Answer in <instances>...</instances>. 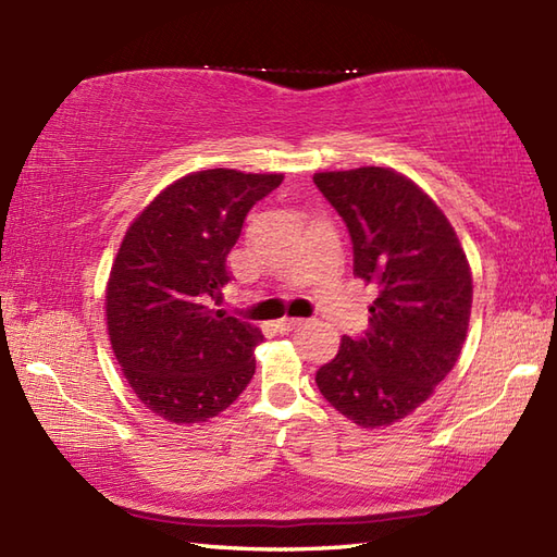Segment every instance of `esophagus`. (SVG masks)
<instances>
[{
  "mask_svg": "<svg viewBox=\"0 0 557 557\" xmlns=\"http://www.w3.org/2000/svg\"><path fill=\"white\" fill-rule=\"evenodd\" d=\"M304 325V318H282V321L277 323V327L282 330V333H289V330Z\"/></svg>",
  "mask_w": 557,
  "mask_h": 557,
  "instance_id": "1",
  "label": "esophagus"
}]
</instances>
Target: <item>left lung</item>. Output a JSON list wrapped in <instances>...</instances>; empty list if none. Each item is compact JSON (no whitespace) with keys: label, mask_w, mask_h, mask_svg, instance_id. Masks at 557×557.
Returning a JSON list of instances; mask_svg holds the SVG:
<instances>
[{"label":"left lung","mask_w":557,"mask_h":557,"mask_svg":"<svg viewBox=\"0 0 557 557\" xmlns=\"http://www.w3.org/2000/svg\"><path fill=\"white\" fill-rule=\"evenodd\" d=\"M354 244V275L377 287L369 330L342 337L318 389L361 429L393 425L445 381L467 339L471 270L453 224L389 168L318 172Z\"/></svg>","instance_id":"obj_1"}]
</instances>
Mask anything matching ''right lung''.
<instances>
[{
  "mask_svg": "<svg viewBox=\"0 0 557 557\" xmlns=\"http://www.w3.org/2000/svg\"><path fill=\"white\" fill-rule=\"evenodd\" d=\"M282 180L222 168L186 174L124 236L104 297L110 342L128 385L164 421H208L251 383L263 335L215 306L248 210Z\"/></svg>",
  "mask_w": 557,
  "mask_h": 557,
  "instance_id": "obj_1",
  "label": "right lung"
}]
</instances>
